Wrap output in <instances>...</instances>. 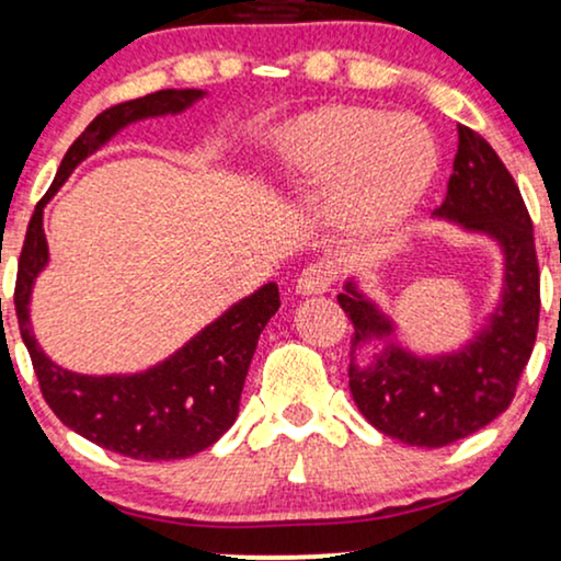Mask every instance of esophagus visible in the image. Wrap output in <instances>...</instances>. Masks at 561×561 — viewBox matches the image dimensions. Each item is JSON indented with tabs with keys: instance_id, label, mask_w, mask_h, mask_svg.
<instances>
[{
	"instance_id": "34e87169",
	"label": "esophagus",
	"mask_w": 561,
	"mask_h": 561,
	"mask_svg": "<svg viewBox=\"0 0 561 561\" xmlns=\"http://www.w3.org/2000/svg\"><path fill=\"white\" fill-rule=\"evenodd\" d=\"M335 283V273L328 262H314V265H307L301 270V275L296 278V291L304 296L312 294H324L330 291V286Z\"/></svg>"
}]
</instances>
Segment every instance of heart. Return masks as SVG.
I'll return each mask as SVG.
<instances>
[{"label": "heart", "mask_w": 561, "mask_h": 561, "mask_svg": "<svg viewBox=\"0 0 561 561\" xmlns=\"http://www.w3.org/2000/svg\"><path fill=\"white\" fill-rule=\"evenodd\" d=\"M273 158L307 190L337 186V224L354 237H379L400 224L437 165L424 124L362 106L299 116L280 133Z\"/></svg>", "instance_id": "obj_1"}]
</instances>
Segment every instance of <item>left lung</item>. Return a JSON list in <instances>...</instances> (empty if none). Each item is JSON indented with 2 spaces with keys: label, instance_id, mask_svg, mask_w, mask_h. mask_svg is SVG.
Returning a JSON list of instances; mask_svg holds the SVG:
<instances>
[{
  "label": "left lung",
  "instance_id": "left-lung-1",
  "mask_svg": "<svg viewBox=\"0 0 561 561\" xmlns=\"http://www.w3.org/2000/svg\"><path fill=\"white\" fill-rule=\"evenodd\" d=\"M434 216L500 241L504 291L486 330L458 354L419 358L390 343L371 364L358 366L351 356L348 387L364 419L387 437L416 447H445L507 411L534 354L541 312V273L528 207L492 145L462 124L447 197ZM337 304L354 324V348L392 333L390 320L354 283L345 286Z\"/></svg>",
  "mask_w": 561,
  "mask_h": 561
}]
</instances>
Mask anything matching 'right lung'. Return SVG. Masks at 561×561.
<instances>
[{
    "instance_id": "obj_1",
    "label": "right lung",
    "mask_w": 561,
    "mask_h": 561,
    "mask_svg": "<svg viewBox=\"0 0 561 561\" xmlns=\"http://www.w3.org/2000/svg\"><path fill=\"white\" fill-rule=\"evenodd\" d=\"M203 90H158L142 99L116 103L88 124L67 150L54 184L41 197L27 224L18 260L15 312L23 343L38 377L41 396L61 424L103 449L135 460H179L210 447L237 421L241 387L257 348L260 333L278 312L275 283L241 299L237 307L207 324L179 354L133 377H85L61 369L46 358L31 333L27 301L48 249L44 237V205L67 182L80 161L129 122L145 116L176 114L197 101Z\"/></svg>"
}]
</instances>
